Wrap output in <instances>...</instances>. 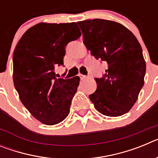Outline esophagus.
Wrapping results in <instances>:
<instances>
[{
    "label": "esophagus",
    "mask_w": 158,
    "mask_h": 158,
    "mask_svg": "<svg viewBox=\"0 0 158 158\" xmlns=\"http://www.w3.org/2000/svg\"><path fill=\"white\" fill-rule=\"evenodd\" d=\"M79 77H80V78H81V80H85L86 78H87V77L86 76H85V75H82V74H80L79 75Z\"/></svg>",
    "instance_id": "esophagus-1"
}]
</instances>
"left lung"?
<instances>
[{"label": "left lung", "instance_id": "8db88e82", "mask_svg": "<svg viewBox=\"0 0 158 158\" xmlns=\"http://www.w3.org/2000/svg\"><path fill=\"white\" fill-rule=\"evenodd\" d=\"M78 24L86 48L108 65L104 77L95 78L97 88L89 99L106 116L126 114L144 85L146 62L140 43L129 29L117 22L94 19Z\"/></svg>", "mask_w": 158, "mask_h": 158}]
</instances>
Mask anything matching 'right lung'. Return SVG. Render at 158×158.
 Instances as JSON below:
<instances>
[{"instance_id":"add662e5","label":"right lung","mask_w":158,"mask_h":158,"mask_svg":"<svg viewBox=\"0 0 158 158\" xmlns=\"http://www.w3.org/2000/svg\"><path fill=\"white\" fill-rule=\"evenodd\" d=\"M81 35L76 23H40L27 30L14 50L12 78L19 100L45 125L69 115L80 77L57 79L54 68L63 65L67 43Z\"/></svg>"}]
</instances>
